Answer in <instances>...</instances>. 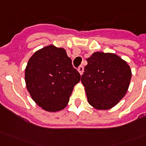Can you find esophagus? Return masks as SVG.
Instances as JSON below:
<instances>
[{
  "label": "esophagus",
  "mask_w": 146,
  "mask_h": 146,
  "mask_svg": "<svg viewBox=\"0 0 146 146\" xmlns=\"http://www.w3.org/2000/svg\"><path fill=\"white\" fill-rule=\"evenodd\" d=\"M83 70H84V67L83 66H79V68H78V71H79V73H80V75H82V73H83Z\"/></svg>",
  "instance_id": "obj_1"
}]
</instances>
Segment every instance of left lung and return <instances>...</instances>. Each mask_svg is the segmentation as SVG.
<instances>
[{"mask_svg": "<svg viewBox=\"0 0 146 146\" xmlns=\"http://www.w3.org/2000/svg\"><path fill=\"white\" fill-rule=\"evenodd\" d=\"M86 60L81 82L89 104L98 110L113 108L128 90L132 76L130 67L112 53L95 52Z\"/></svg>", "mask_w": 146, "mask_h": 146, "instance_id": "left-lung-1", "label": "left lung"}]
</instances>
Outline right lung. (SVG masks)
<instances>
[{
  "mask_svg": "<svg viewBox=\"0 0 146 146\" xmlns=\"http://www.w3.org/2000/svg\"><path fill=\"white\" fill-rule=\"evenodd\" d=\"M80 79L66 50L52 44L34 53L25 70L26 88L31 97L49 112L65 108Z\"/></svg>",
  "mask_w": 146,
  "mask_h": 146,
  "instance_id": "1",
  "label": "right lung"
}]
</instances>
